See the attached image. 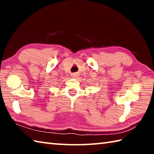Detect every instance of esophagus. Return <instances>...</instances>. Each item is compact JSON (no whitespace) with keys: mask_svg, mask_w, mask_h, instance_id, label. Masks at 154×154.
I'll return each mask as SVG.
<instances>
[{"mask_svg":"<svg viewBox=\"0 0 154 154\" xmlns=\"http://www.w3.org/2000/svg\"><path fill=\"white\" fill-rule=\"evenodd\" d=\"M77 76H78V75H77V73H73V74H72V77H73V78H77Z\"/></svg>","mask_w":154,"mask_h":154,"instance_id":"34e87169","label":"esophagus"}]
</instances>
